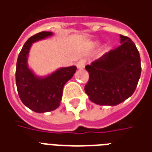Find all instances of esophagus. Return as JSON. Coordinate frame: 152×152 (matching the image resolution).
Segmentation results:
<instances>
[{
	"instance_id": "1",
	"label": "esophagus",
	"mask_w": 152,
	"mask_h": 152,
	"mask_svg": "<svg viewBox=\"0 0 152 152\" xmlns=\"http://www.w3.org/2000/svg\"><path fill=\"white\" fill-rule=\"evenodd\" d=\"M76 66L78 69H84L85 66H86V60L85 59H81L80 60L78 63H76Z\"/></svg>"
}]
</instances>
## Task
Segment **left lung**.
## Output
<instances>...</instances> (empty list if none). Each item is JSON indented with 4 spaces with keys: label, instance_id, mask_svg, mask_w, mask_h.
<instances>
[{
    "label": "left lung",
    "instance_id": "obj_1",
    "mask_svg": "<svg viewBox=\"0 0 152 152\" xmlns=\"http://www.w3.org/2000/svg\"><path fill=\"white\" fill-rule=\"evenodd\" d=\"M121 45L87 65L85 91L98 105L116 106L130 97L141 76V59L135 44L121 35Z\"/></svg>",
    "mask_w": 152,
    "mask_h": 152
}]
</instances>
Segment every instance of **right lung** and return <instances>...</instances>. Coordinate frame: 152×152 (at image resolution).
Segmentation results:
<instances>
[{"mask_svg":"<svg viewBox=\"0 0 152 152\" xmlns=\"http://www.w3.org/2000/svg\"><path fill=\"white\" fill-rule=\"evenodd\" d=\"M53 36L51 31H41L25 42L18 54L16 66V86L23 103L38 113L51 112L60 105L63 86L76 71V66L60 67L50 75H36L28 64V55L32 44Z\"/></svg>","mask_w":152,"mask_h":152,"instance_id":"add662e5","label":"right lung"}]
</instances>
